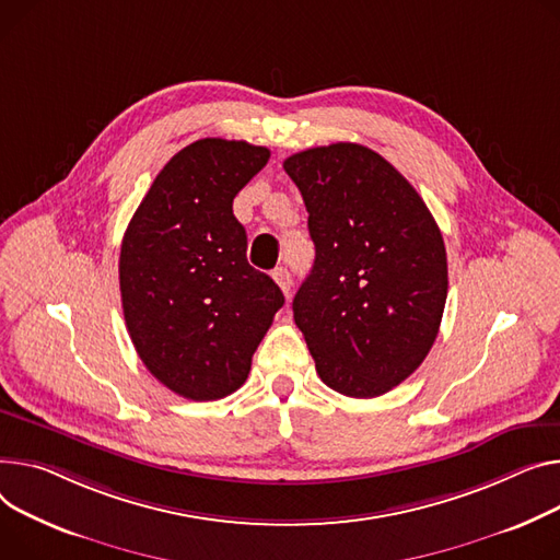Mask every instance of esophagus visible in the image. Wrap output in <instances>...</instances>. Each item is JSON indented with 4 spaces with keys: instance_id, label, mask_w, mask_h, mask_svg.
I'll use <instances>...</instances> for the list:
<instances>
[{
    "instance_id": "esophagus-1",
    "label": "esophagus",
    "mask_w": 560,
    "mask_h": 560,
    "mask_svg": "<svg viewBox=\"0 0 560 560\" xmlns=\"http://www.w3.org/2000/svg\"><path fill=\"white\" fill-rule=\"evenodd\" d=\"M272 279L279 283V288H281L283 294L288 296V294H290V288H292V277H290L288 268H277V270H272Z\"/></svg>"
}]
</instances>
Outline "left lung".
I'll list each match as a JSON object with an SVG mask.
<instances>
[{"label":"left lung","instance_id":"obj_1","mask_svg":"<svg viewBox=\"0 0 560 560\" xmlns=\"http://www.w3.org/2000/svg\"><path fill=\"white\" fill-rule=\"evenodd\" d=\"M283 168L315 243L292 313L317 374L345 396L387 394L436 340L448 294L443 236L415 186L366 145L308 148Z\"/></svg>","mask_w":560,"mask_h":560}]
</instances>
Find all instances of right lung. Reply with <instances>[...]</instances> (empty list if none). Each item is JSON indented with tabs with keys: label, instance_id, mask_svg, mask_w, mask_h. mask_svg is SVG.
Here are the masks:
<instances>
[{
	"label": "right lung",
	"instance_id": "add662e5",
	"mask_svg": "<svg viewBox=\"0 0 560 560\" xmlns=\"http://www.w3.org/2000/svg\"><path fill=\"white\" fill-rule=\"evenodd\" d=\"M270 160L264 145L207 137L158 173L124 234L119 285L130 340L151 374L189 400L236 392L283 292L247 264L234 198Z\"/></svg>",
	"mask_w": 560,
	"mask_h": 560
}]
</instances>
